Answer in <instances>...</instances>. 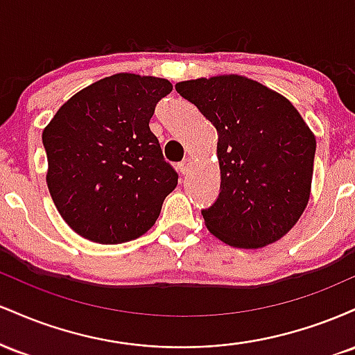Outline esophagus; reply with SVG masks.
Wrapping results in <instances>:
<instances>
[{
	"instance_id": "obj_1",
	"label": "esophagus",
	"mask_w": 355,
	"mask_h": 355,
	"mask_svg": "<svg viewBox=\"0 0 355 355\" xmlns=\"http://www.w3.org/2000/svg\"><path fill=\"white\" fill-rule=\"evenodd\" d=\"M190 166H191L190 158H183V160L180 162V165H178V168H180L182 175H187L190 172Z\"/></svg>"
}]
</instances>
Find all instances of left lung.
I'll return each instance as SVG.
<instances>
[{"label":"left lung","mask_w":355,"mask_h":355,"mask_svg":"<svg viewBox=\"0 0 355 355\" xmlns=\"http://www.w3.org/2000/svg\"><path fill=\"white\" fill-rule=\"evenodd\" d=\"M175 89L217 128L220 193L202 215L215 237L259 248L282 239L311 195L315 137L294 105L239 75L180 81Z\"/></svg>","instance_id":"obj_1"}]
</instances>
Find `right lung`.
<instances>
[{
	"label": "right lung",
	"instance_id": "1",
	"mask_svg": "<svg viewBox=\"0 0 355 355\" xmlns=\"http://www.w3.org/2000/svg\"><path fill=\"white\" fill-rule=\"evenodd\" d=\"M172 88L164 78L118 73L73 95L43 130L48 190L81 237L123 243L157 222L178 173L148 123Z\"/></svg>",
	"mask_w": 355,
	"mask_h": 355
}]
</instances>
